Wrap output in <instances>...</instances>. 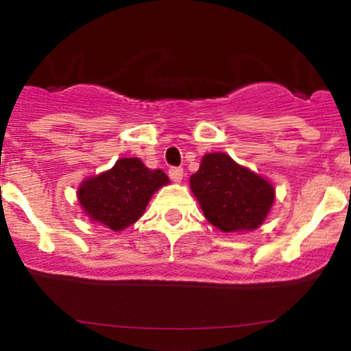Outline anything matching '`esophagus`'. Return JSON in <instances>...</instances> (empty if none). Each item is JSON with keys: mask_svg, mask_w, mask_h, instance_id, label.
Wrapping results in <instances>:
<instances>
[{"mask_svg": "<svg viewBox=\"0 0 351 351\" xmlns=\"http://www.w3.org/2000/svg\"><path fill=\"white\" fill-rule=\"evenodd\" d=\"M169 178H171V182L175 183H180L183 180V168H169Z\"/></svg>", "mask_w": 351, "mask_h": 351, "instance_id": "obj_1", "label": "esophagus"}]
</instances>
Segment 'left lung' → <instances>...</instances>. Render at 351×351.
I'll use <instances>...</instances> for the list:
<instances>
[{"mask_svg":"<svg viewBox=\"0 0 351 351\" xmlns=\"http://www.w3.org/2000/svg\"><path fill=\"white\" fill-rule=\"evenodd\" d=\"M190 186L205 219L222 232L254 230L274 202V186L267 180L225 153L205 154Z\"/></svg>","mask_w":351,"mask_h":351,"instance_id":"8db88e82","label":"left lung"}]
</instances>
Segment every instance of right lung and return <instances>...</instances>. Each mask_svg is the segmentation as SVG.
<instances>
[{
  "label": "right lung",
  "instance_id": "1",
  "mask_svg": "<svg viewBox=\"0 0 351 351\" xmlns=\"http://www.w3.org/2000/svg\"><path fill=\"white\" fill-rule=\"evenodd\" d=\"M168 182L161 169L146 168L138 158H121L108 171L80 183L77 197L90 220L119 232L145 213L151 195Z\"/></svg>",
  "mask_w": 351,
  "mask_h": 351
}]
</instances>
